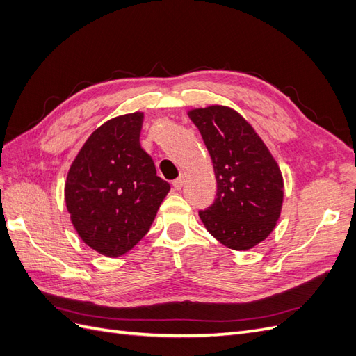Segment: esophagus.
Wrapping results in <instances>:
<instances>
[{
	"label": "esophagus",
	"mask_w": 356,
	"mask_h": 356,
	"mask_svg": "<svg viewBox=\"0 0 356 356\" xmlns=\"http://www.w3.org/2000/svg\"><path fill=\"white\" fill-rule=\"evenodd\" d=\"M172 186H174L175 190H181L182 186H184V175H179L177 179L172 181Z\"/></svg>",
	"instance_id": "1"
}]
</instances>
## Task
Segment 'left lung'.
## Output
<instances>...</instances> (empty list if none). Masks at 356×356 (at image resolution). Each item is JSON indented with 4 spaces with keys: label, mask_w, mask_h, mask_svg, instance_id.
<instances>
[{
    "label": "left lung",
    "mask_w": 356,
    "mask_h": 356,
    "mask_svg": "<svg viewBox=\"0 0 356 356\" xmlns=\"http://www.w3.org/2000/svg\"><path fill=\"white\" fill-rule=\"evenodd\" d=\"M211 154L217 197L199 217L222 245L245 251L264 241L281 215V169L252 126L229 106L191 110Z\"/></svg>",
    "instance_id": "1"
}]
</instances>
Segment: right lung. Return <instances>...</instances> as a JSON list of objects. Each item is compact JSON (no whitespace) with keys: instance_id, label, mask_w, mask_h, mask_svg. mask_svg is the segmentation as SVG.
<instances>
[{"instance_id":"obj_1","label":"right lung","mask_w":356,"mask_h":356,"mask_svg":"<svg viewBox=\"0 0 356 356\" xmlns=\"http://www.w3.org/2000/svg\"><path fill=\"white\" fill-rule=\"evenodd\" d=\"M143 118V113L126 114L96 129L67 177L74 227L106 257H120L144 238L170 190L139 144Z\"/></svg>"}]
</instances>
